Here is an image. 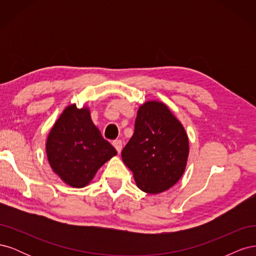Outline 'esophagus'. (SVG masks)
I'll list each match as a JSON object with an SVG mask.
<instances>
[{"instance_id": "obj_1", "label": "esophagus", "mask_w": 256, "mask_h": 256, "mask_svg": "<svg viewBox=\"0 0 256 256\" xmlns=\"http://www.w3.org/2000/svg\"><path fill=\"white\" fill-rule=\"evenodd\" d=\"M112 144L116 148V150H118V152H122V140H114L112 142Z\"/></svg>"}]
</instances>
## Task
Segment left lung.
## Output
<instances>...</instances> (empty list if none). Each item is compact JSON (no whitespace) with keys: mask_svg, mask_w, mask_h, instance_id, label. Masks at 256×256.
I'll use <instances>...</instances> for the list:
<instances>
[{"mask_svg":"<svg viewBox=\"0 0 256 256\" xmlns=\"http://www.w3.org/2000/svg\"><path fill=\"white\" fill-rule=\"evenodd\" d=\"M189 154L188 136L168 106L146 102L138 110L134 134L122 152L138 189L166 191L180 180Z\"/></svg>","mask_w":256,"mask_h":256,"instance_id":"obj_1","label":"left lung"}]
</instances>
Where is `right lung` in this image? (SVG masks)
<instances>
[{
	"label": "right lung",
	"mask_w": 256,
	"mask_h": 256,
	"mask_svg": "<svg viewBox=\"0 0 256 256\" xmlns=\"http://www.w3.org/2000/svg\"><path fill=\"white\" fill-rule=\"evenodd\" d=\"M53 172L74 188L88 186L98 170L118 152L102 138L86 106L70 104L60 115L46 142Z\"/></svg>",
	"instance_id": "obj_1"
}]
</instances>
